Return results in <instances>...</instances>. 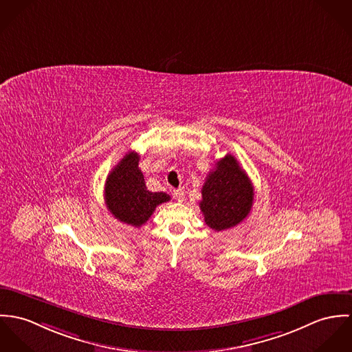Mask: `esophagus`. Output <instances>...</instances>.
Listing matches in <instances>:
<instances>
[{
    "label": "esophagus",
    "instance_id": "34e87169",
    "mask_svg": "<svg viewBox=\"0 0 352 352\" xmlns=\"http://www.w3.org/2000/svg\"><path fill=\"white\" fill-rule=\"evenodd\" d=\"M173 197L178 201V202H182L185 199V193L182 190H173Z\"/></svg>",
    "mask_w": 352,
    "mask_h": 352
}]
</instances>
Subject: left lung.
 I'll use <instances>...</instances> for the list:
<instances>
[{"mask_svg": "<svg viewBox=\"0 0 352 352\" xmlns=\"http://www.w3.org/2000/svg\"><path fill=\"white\" fill-rule=\"evenodd\" d=\"M199 209L206 226L224 231L241 223L254 202V186L234 155L216 162L202 186Z\"/></svg>", "mask_w": 352, "mask_h": 352, "instance_id": "8db88e82", "label": "left lung"}]
</instances>
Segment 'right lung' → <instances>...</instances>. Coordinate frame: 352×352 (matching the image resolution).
<instances>
[{
  "label": "right lung",
  "instance_id": "add662e5",
  "mask_svg": "<svg viewBox=\"0 0 352 352\" xmlns=\"http://www.w3.org/2000/svg\"><path fill=\"white\" fill-rule=\"evenodd\" d=\"M139 154H125L109 173L105 184V204L121 223L142 227L151 217L157 205L170 201L163 192H150L139 168Z\"/></svg>",
  "mask_w": 352,
  "mask_h": 352
}]
</instances>
